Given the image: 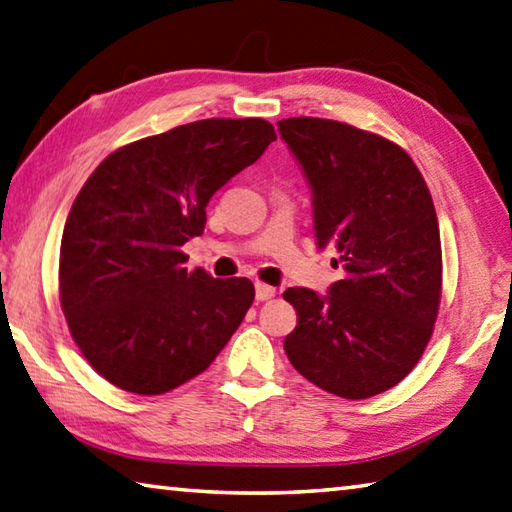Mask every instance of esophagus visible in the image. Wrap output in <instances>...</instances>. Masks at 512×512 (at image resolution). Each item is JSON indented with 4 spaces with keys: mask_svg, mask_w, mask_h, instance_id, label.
<instances>
[{
    "mask_svg": "<svg viewBox=\"0 0 512 512\" xmlns=\"http://www.w3.org/2000/svg\"><path fill=\"white\" fill-rule=\"evenodd\" d=\"M276 296V289L272 285L256 283V301H269V298Z\"/></svg>",
    "mask_w": 512,
    "mask_h": 512,
    "instance_id": "1",
    "label": "esophagus"
}]
</instances>
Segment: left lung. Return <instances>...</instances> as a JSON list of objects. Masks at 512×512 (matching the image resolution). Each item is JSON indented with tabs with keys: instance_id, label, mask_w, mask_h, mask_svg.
I'll return each mask as SVG.
<instances>
[{
	"instance_id": "8db88e82",
	"label": "left lung",
	"mask_w": 512,
	"mask_h": 512,
	"mask_svg": "<svg viewBox=\"0 0 512 512\" xmlns=\"http://www.w3.org/2000/svg\"><path fill=\"white\" fill-rule=\"evenodd\" d=\"M314 191L318 245L341 254L343 281L318 296L289 287L296 327L285 354L307 381L368 399L406 379L435 330L441 238L430 189L392 140L323 118L278 122Z\"/></svg>"
}]
</instances>
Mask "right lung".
I'll return each instance as SVG.
<instances>
[{
    "instance_id": "obj_1",
    "label": "right lung",
    "mask_w": 512,
    "mask_h": 512,
    "mask_svg": "<svg viewBox=\"0 0 512 512\" xmlns=\"http://www.w3.org/2000/svg\"><path fill=\"white\" fill-rule=\"evenodd\" d=\"M276 140L263 118H209L124 144L77 194L60 303L84 359L115 388L165 394L205 372L254 303L249 278L185 267L216 191Z\"/></svg>"
}]
</instances>
